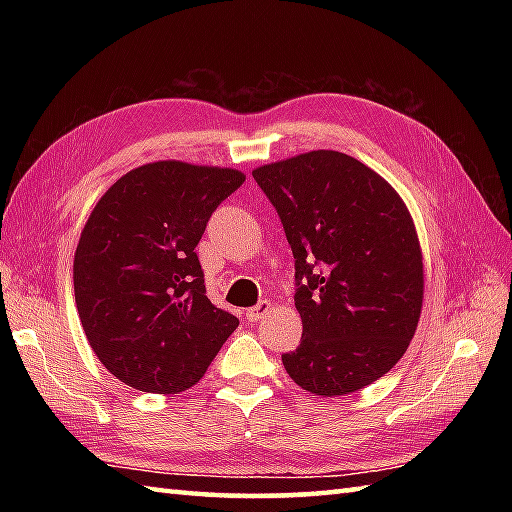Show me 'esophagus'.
<instances>
[{
	"label": "esophagus",
	"instance_id": "esophagus-1",
	"mask_svg": "<svg viewBox=\"0 0 512 512\" xmlns=\"http://www.w3.org/2000/svg\"><path fill=\"white\" fill-rule=\"evenodd\" d=\"M270 308H273V306H270V301H266V299H264V301H259L255 308H250V310L246 312V319H248V321H259V319H264L266 314L270 312Z\"/></svg>",
	"mask_w": 512,
	"mask_h": 512
}]
</instances>
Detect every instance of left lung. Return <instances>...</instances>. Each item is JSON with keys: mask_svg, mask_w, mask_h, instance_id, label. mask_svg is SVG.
I'll list each match as a JSON object with an SVG mask.
<instances>
[{"mask_svg": "<svg viewBox=\"0 0 512 512\" xmlns=\"http://www.w3.org/2000/svg\"><path fill=\"white\" fill-rule=\"evenodd\" d=\"M295 255L301 343L286 372L310 394L343 396L385 376L418 328L422 250L394 187L341 151L253 171Z\"/></svg>", "mask_w": 512, "mask_h": 512, "instance_id": "left-lung-1", "label": "left lung"}]
</instances>
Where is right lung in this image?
<instances>
[{
  "instance_id": "right-lung-1",
  "label": "right lung",
  "mask_w": 512,
  "mask_h": 512,
  "mask_svg": "<svg viewBox=\"0 0 512 512\" xmlns=\"http://www.w3.org/2000/svg\"><path fill=\"white\" fill-rule=\"evenodd\" d=\"M244 180L237 169L160 160L96 202L74 253V301L94 354L121 383L189 389L239 325L206 297L195 246Z\"/></svg>"
}]
</instances>
